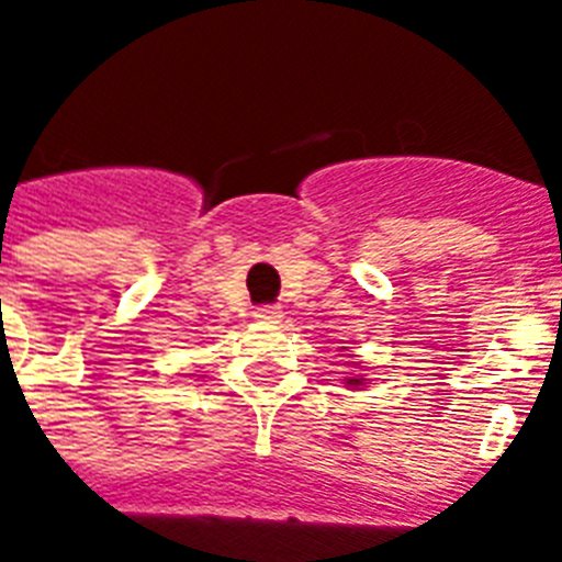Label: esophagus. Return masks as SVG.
I'll list each match as a JSON object with an SVG mask.
<instances>
[{"label":"esophagus","instance_id":"1","mask_svg":"<svg viewBox=\"0 0 562 562\" xmlns=\"http://www.w3.org/2000/svg\"><path fill=\"white\" fill-rule=\"evenodd\" d=\"M281 317H284V312L278 310V306H258L256 310L258 324H278Z\"/></svg>","mask_w":562,"mask_h":562}]
</instances>
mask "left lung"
<instances>
[{
  "label": "left lung",
  "mask_w": 562,
  "mask_h": 562,
  "mask_svg": "<svg viewBox=\"0 0 562 562\" xmlns=\"http://www.w3.org/2000/svg\"><path fill=\"white\" fill-rule=\"evenodd\" d=\"M346 382H349L351 389H357V385H362V380H360V376H355V380H346Z\"/></svg>",
  "instance_id": "1"
}]
</instances>
